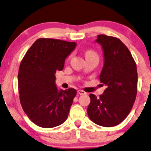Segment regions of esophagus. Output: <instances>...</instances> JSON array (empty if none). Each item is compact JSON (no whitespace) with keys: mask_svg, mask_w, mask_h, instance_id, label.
I'll use <instances>...</instances> for the list:
<instances>
[{"mask_svg":"<svg viewBox=\"0 0 151 151\" xmlns=\"http://www.w3.org/2000/svg\"><path fill=\"white\" fill-rule=\"evenodd\" d=\"M77 93H78V94L81 95H85V94H86V93L84 92V91H81V90H78Z\"/></svg>","mask_w":151,"mask_h":151,"instance_id":"esophagus-1","label":"esophagus"}]
</instances>
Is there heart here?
Instances as JSON below:
<instances>
[{"label": "heart", "instance_id": "heart-1", "mask_svg": "<svg viewBox=\"0 0 151 151\" xmlns=\"http://www.w3.org/2000/svg\"><path fill=\"white\" fill-rule=\"evenodd\" d=\"M85 56L86 58H88V57L91 56H98L97 53L92 50H88L86 51L85 53Z\"/></svg>", "mask_w": 151, "mask_h": 151}]
</instances>
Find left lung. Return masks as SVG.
Listing matches in <instances>:
<instances>
[{"label":"left lung","instance_id":"1","mask_svg":"<svg viewBox=\"0 0 151 151\" xmlns=\"http://www.w3.org/2000/svg\"><path fill=\"white\" fill-rule=\"evenodd\" d=\"M95 42L102 47L104 65L100 75L106 86L100 98L90 94L87 113L90 119L103 127H114L127 117L137 93V66L130 51L119 39L99 35Z\"/></svg>","mask_w":151,"mask_h":151}]
</instances>
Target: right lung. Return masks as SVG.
Segmentation results:
<instances>
[{
	"instance_id": "1",
	"label": "right lung",
	"mask_w": 151,
	"mask_h": 151,
	"mask_svg": "<svg viewBox=\"0 0 151 151\" xmlns=\"http://www.w3.org/2000/svg\"><path fill=\"white\" fill-rule=\"evenodd\" d=\"M76 47V42L40 38L21 62L18 74L21 104L38 126L51 128L61 125L68 118L77 91L58 90L55 74L63 70L66 58Z\"/></svg>"
}]
</instances>
